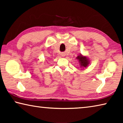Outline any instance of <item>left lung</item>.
Masks as SVG:
<instances>
[{
    "label": "left lung",
    "mask_w": 123,
    "mask_h": 123,
    "mask_svg": "<svg viewBox=\"0 0 123 123\" xmlns=\"http://www.w3.org/2000/svg\"><path fill=\"white\" fill-rule=\"evenodd\" d=\"M76 59L79 61L80 67L83 68V69L86 67H87L88 66V64H89V62H90V61H89L88 58L86 56L82 55L81 54L78 56Z\"/></svg>",
    "instance_id": "left-lung-1"
}]
</instances>
